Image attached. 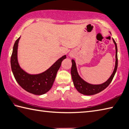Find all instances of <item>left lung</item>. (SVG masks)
Returning <instances> with one entry per match:
<instances>
[{
  "mask_svg": "<svg viewBox=\"0 0 129 129\" xmlns=\"http://www.w3.org/2000/svg\"><path fill=\"white\" fill-rule=\"evenodd\" d=\"M113 41L114 42L115 47V64L114 69L112 75L109 79L106 82L102 83L101 84L99 85H93L90 84L81 78L80 76L78 75L76 67V64L75 61L73 59L72 60V65L71 68V75L72 80L73 82V84L75 85L76 89H77L78 92L84 95H91L97 94L101 91L104 90L109 86V85L112 82L113 77L116 73L117 67H118V57H117V44L115 43L114 39H113Z\"/></svg>",
  "mask_w": 129,
  "mask_h": 129,
  "instance_id": "1",
  "label": "left lung"
}]
</instances>
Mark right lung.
Here are the masks:
<instances>
[{
	"label": "right lung",
	"instance_id": "obj_1",
	"mask_svg": "<svg viewBox=\"0 0 129 129\" xmlns=\"http://www.w3.org/2000/svg\"><path fill=\"white\" fill-rule=\"evenodd\" d=\"M20 38V37L15 41L11 57V66L13 75L19 85L25 90L35 95L44 94L51 89L58 70L62 60L66 58L67 56H62L44 72L30 75L21 68L18 62L17 48Z\"/></svg>",
	"mask_w": 129,
	"mask_h": 129
}]
</instances>
